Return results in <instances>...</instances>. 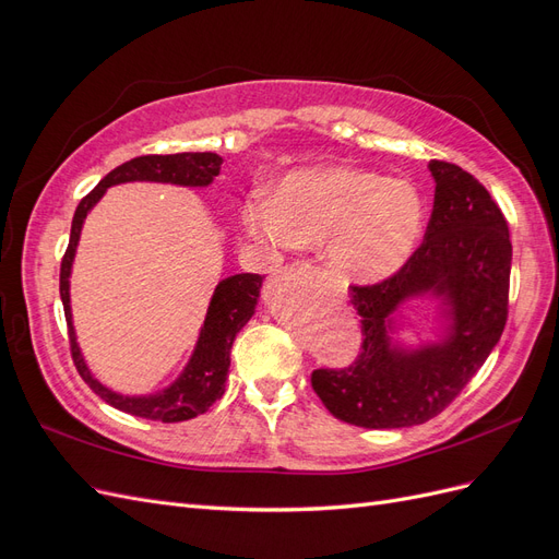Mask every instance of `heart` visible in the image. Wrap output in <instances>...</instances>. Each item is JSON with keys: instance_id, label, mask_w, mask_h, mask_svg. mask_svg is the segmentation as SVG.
Returning a JSON list of instances; mask_svg holds the SVG:
<instances>
[{"instance_id": "obj_1", "label": "heart", "mask_w": 559, "mask_h": 559, "mask_svg": "<svg viewBox=\"0 0 559 559\" xmlns=\"http://www.w3.org/2000/svg\"><path fill=\"white\" fill-rule=\"evenodd\" d=\"M425 195L408 179L333 165L284 179L273 200L245 212L253 238L275 245L324 242L326 263L347 282H380L413 257L425 230Z\"/></svg>"}]
</instances>
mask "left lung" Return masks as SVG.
<instances>
[{
  "instance_id": "obj_1",
  "label": "left lung",
  "mask_w": 559,
  "mask_h": 559,
  "mask_svg": "<svg viewBox=\"0 0 559 559\" xmlns=\"http://www.w3.org/2000/svg\"><path fill=\"white\" fill-rule=\"evenodd\" d=\"M433 212L425 240L394 275L349 284L361 317V349L349 366L312 370V389L326 411L364 429L425 425L462 394L495 349L509 319V224L485 186L448 160H431ZM443 295L451 335L417 355L388 347L385 326L401 299Z\"/></svg>"
}]
</instances>
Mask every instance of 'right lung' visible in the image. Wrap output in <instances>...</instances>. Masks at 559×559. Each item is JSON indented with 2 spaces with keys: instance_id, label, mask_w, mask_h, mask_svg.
Wrapping results in <instances>:
<instances>
[{
  "instance_id": "add662e5",
  "label": "right lung",
  "mask_w": 559,
  "mask_h": 559,
  "mask_svg": "<svg viewBox=\"0 0 559 559\" xmlns=\"http://www.w3.org/2000/svg\"><path fill=\"white\" fill-rule=\"evenodd\" d=\"M222 163L224 160L216 154H210V151H205V154H200L198 151V154L132 158L123 165H118L116 170H111L103 181H99L95 189L79 202V207L74 212L70 245H67V251L60 263V298H62L64 319H67V333H70L72 359L83 382H86L99 399L134 417L167 421V425H170V421L193 419L202 413H207L210 405L216 399L224 396L228 366H230V347H233L235 335L240 333V329L253 314V308H257L263 277L257 273H242V275H233L224 282H218L205 317V326L200 331V341L181 378L154 396H121L99 384L91 376L88 366L83 364V357L76 345L74 326H72L70 273H72V261L79 245L83 218H86L88 210L114 183L170 181L181 186H207L218 175V170H222Z\"/></svg>"
}]
</instances>
